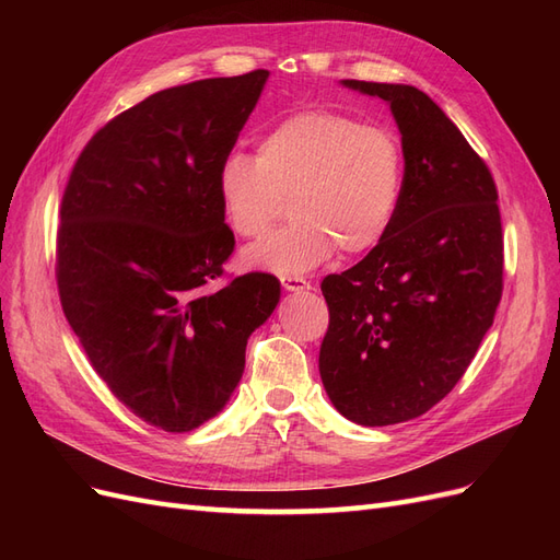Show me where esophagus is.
<instances>
[{"label":"esophagus","mask_w":560,"mask_h":560,"mask_svg":"<svg viewBox=\"0 0 560 560\" xmlns=\"http://www.w3.org/2000/svg\"><path fill=\"white\" fill-rule=\"evenodd\" d=\"M282 287L287 292H306V290H311V282L306 278H299V276H284Z\"/></svg>","instance_id":"obj_1"}]
</instances>
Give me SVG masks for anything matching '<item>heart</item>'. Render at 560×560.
<instances>
[{
	"mask_svg": "<svg viewBox=\"0 0 560 560\" xmlns=\"http://www.w3.org/2000/svg\"><path fill=\"white\" fill-rule=\"evenodd\" d=\"M404 189L397 135L338 112L287 116L259 140L257 159L231 151L219 163L217 194L241 238H264L284 214L294 222L243 252L249 268L306 273L341 247L374 249L393 229Z\"/></svg>",
	"mask_w": 560,
	"mask_h": 560,
	"instance_id": "obj_1",
	"label": "heart"
}]
</instances>
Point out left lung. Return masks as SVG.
I'll use <instances>...</instances> for the list:
<instances>
[{
  "mask_svg": "<svg viewBox=\"0 0 560 560\" xmlns=\"http://www.w3.org/2000/svg\"><path fill=\"white\" fill-rule=\"evenodd\" d=\"M341 83L389 105L404 189L385 238L322 280L319 376L338 413L383 428L430 411L477 354L502 296V224L490 171L442 107L406 83Z\"/></svg>",
  "mask_w": 560,
  "mask_h": 560,
  "instance_id": "left-lung-1",
  "label": "left lung"
}]
</instances>
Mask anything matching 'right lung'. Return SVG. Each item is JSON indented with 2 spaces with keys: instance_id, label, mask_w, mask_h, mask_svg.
I'll return each mask as SVG.
<instances>
[{
  "instance_id": "add662e5",
  "label": "right lung",
  "mask_w": 560,
  "mask_h": 560,
  "mask_svg": "<svg viewBox=\"0 0 560 560\" xmlns=\"http://www.w3.org/2000/svg\"><path fill=\"white\" fill-rule=\"evenodd\" d=\"M266 81L254 70L149 95L93 135L62 196L65 317L114 397L165 432L224 409L280 301L268 273L217 287L235 245L217 171Z\"/></svg>"
}]
</instances>
